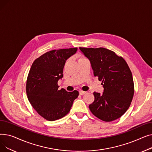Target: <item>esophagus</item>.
<instances>
[{
  "label": "esophagus",
  "instance_id": "1",
  "mask_svg": "<svg viewBox=\"0 0 152 152\" xmlns=\"http://www.w3.org/2000/svg\"><path fill=\"white\" fill-rule=\"evenodd\" d=\"M79 94H80L81 95H84V94H85L86 93V92L83 91H79Z\"/></svg>",
  "mask_w": 152,
  "mask_h": 152
}]
</instances>
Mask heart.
I'll list each match as a JSON object with an SVG mask.
<instances>
[{
  "label": "heart",
  "mask_w": 152,
  "mask_h": 152,
  "mask_svg": "<svg viewBox=\"0 0 152 152\" xmlns=\"http://www.w3.org/2000/svg\"><path fill=\"white\" fill-rule=\"evenodd\" d=\"M78 57H79V60H82V59H84V58H84V57H81V56H80V55H79Z\"/></svg>",
  "instance_id": "1"
}]
</instances>
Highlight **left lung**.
<instances>
[{
  "label": "left lung",
  "mask_w": 152,
  "mask_h": 152,
  "mask_svg": "<svg viewBox=\"0 0 152 152\" xmlns=\"http://www.w3.org/2000/svg\"><path fill=\"white\" fill-rule=\"evenodd\" d=\"M91 61L94 76L104 88L103 94L94 92L89 105L92 113L105 122L123 116L129 108L134 94L131 71L125 60L105 48L79 47Z\"/></svg>",
  "instance_id": "8db88e82"
}]
</instances>
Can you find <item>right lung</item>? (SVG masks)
<instances>
[{
    "instance_id": "add662e5",
    "label": "right lung",
    "mask_w": 152,
    "mask_h": 152,
    "mask_svg": "<svg viewBox=\"0 0 152 152\" xmlns=\"http://www.w3.org/2000/svg\"><path fill=\"white\" fill-rule=\"evenodd\" d=\"M77 48L47 52L36 58L28 75L26 89L31 105L48 121H55L66 115L79 92L58 89V81L63 77L66 60L75 54Z\"/></svg>"
}]
</instances>
